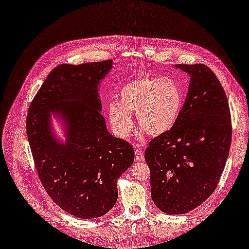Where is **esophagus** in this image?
Instances as JSON below:
<instances>
[{
	"label": "esophagus",
	"mask_w": 249,
	"mask_h": 249,
	"mask_svg": "<svg viewBox=\"0 0 249 249\" xmlns=\"http://www.w3.org/2000/svg\"><path fill=\"white\" fill-rule=\"evenodd\" d=\"M143 158H144V155H143L142 151L139 150V149H136L135 150V160L137 161H140V160H143Z\"/></svg>",
	"instance_id": "1"
}]
</instances>
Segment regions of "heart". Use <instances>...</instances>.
<instances>
[{
  "label": "heart",
  "mask_w": 249,
  "mask_h": 249,
  "mask_svg": "<svg viewBox=\"0 0 249 249\" xmlns=\"http://www.w3.org/2000/svg\"><path fill=\"white\" fill-rule=\"evenodd\" d=\"M184 104V94L177 81L170 77H137L125 83L118 92V103L107 107V117L120 137L133 128L131 115L142 132L151 136L165 134L174 127Z\"/></svg>",
  "instance_id": "b5f03b06"
}]
</instances>
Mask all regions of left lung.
Here are the masks:
<instances>
[{
  "mask_svg": "<svg viewBox=\"0 0 249 249\" xmlns=\"http://www.w3.org/2000/svg\"><path fill=\"white\" fill-rule=\"evenodd\" d=\"M190 83L176 124L149 142L154 203L168 214H184L217 187L229 156L232 127L228 100L219 79L203 64L175 65Z\"/></svg>",
  "mask_w": 249,
  "mask_h": 249,
  "instance_id": "8db88e82",
  "label": "left lung"
}]
</instances>
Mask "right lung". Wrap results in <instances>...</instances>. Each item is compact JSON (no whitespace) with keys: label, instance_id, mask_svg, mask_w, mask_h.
<instances>
[{"label":"right lung","instance_id":"add662e5","mask_svg":"<svg viewBox=\"0 0 249 249\" xmlns=\"http://www.w3.org/2000/svg\"><path fill=\"white\" fill-rule=\"evenodd\" d=\"M113 61L62 64L53 68L31 102L26 133L40 182L50 197L79 219H95L113 209L117 180L134 160V149L107 131L99 85ZM58 118L65 142L56 138Z\"/></svg>","mask_w":249,"mask_h":249}]
</instances>
